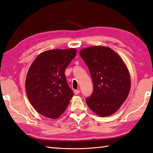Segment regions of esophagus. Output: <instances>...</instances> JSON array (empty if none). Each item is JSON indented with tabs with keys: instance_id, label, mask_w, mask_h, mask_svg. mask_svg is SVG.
Wrapping results in <instances>:
<instances>
[{
	"instance_id": "obj_1",
	"label": "esophagus",
	"mask_w": 153,
	"mask_h": 153,
	"mask_svg": "<svg viewBox=\"0 0 153 153\" xmlns=\"http://www.w3.org/2000/svg\"><path fill=\"white\" fill-rule=\"evenodd\" d=\"M79 90H74V94H75V95H77V94H79Z\"/></svg>"
}]
</instances>
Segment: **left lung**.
<instances>
[{"instance_id": "1", "label": "left lung", "mask_w": 153, "mask_h": 153, "mask_svg": "<svg viewBox=\"0 0 153 153\" xmlns=\"http://www.w3.org/2000/svg\"><path fill=\"white\" fill-rule=\"evenodd\" d=\"M79 54L89 68L93 83L92 95L85 100L87 105L99 116L113 114L130 91L131 77L125 63L107 47L83 48Z\"/></svg>"}]
</instances>
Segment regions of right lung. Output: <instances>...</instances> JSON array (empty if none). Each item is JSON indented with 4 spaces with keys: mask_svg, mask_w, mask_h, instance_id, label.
Wrapping results in <instances>:
<instances>
[{
    "mask_svg": "<svg viewBox=\"0 0 153 153\" xmlns=\"http://www.w3.org/2000/svg\"><path fill=\"white\" fill-rule=\"evenodd\" d=\"M77 54L75 48L53 49L39 54L31 64L25 79V91L37 111L55 119L66 110L74 93L64 71Z\"/></svg>",
    "mask_w": 153,
    "mask_h": 153,
    "instance_id": "1",
    "label": "right lung"
}]
</instances>
